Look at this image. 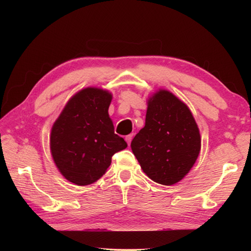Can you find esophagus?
<instances>
[{
	"mask_svg": "<svg viewBox=\"0 0 251 251\" xmlns=\"http://www.w3.org/2000/svg\"><path fill=\"white\" fill-rule=\"evenodd\" d=\"M133 137H134V135H133V134L127 135L126 137H125V141L127 142V144H128V145H130V142H131V139H133Z\"/></svg>",
	"mask_w": 251,
	"mask_h": 251,
	"instance_id": "esophagus-1",
	"label": "esophagus"
}]
</instances>
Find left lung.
Masks as SVG:
<instances>
[{
	"label": "left lung",
	"instance_id": "8db88e82",
	"mask_svg": "<svg viewBox=\"0 0 251 251\" xmlns=\"http://www.w3.org/2000/svg\"><path fill=\"white\" fill-rule=\"evenodd\" d=\"M130 147L151 180L171 186L180 181L196 163L201 138L188 106L161 88L148 97L145 126Z\"/></svg>",
	"mask_w": 251,
	"mask_h": 251
}]
</instances>
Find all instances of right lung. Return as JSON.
<instances>
[{
	"label": "right lung",
	"mask_w": 251,
	"mask_h": 251,
	"mask_svg": "<svg viewBox=\"0 0 251 251\" xmlns=\"http://www.w3.org/2000/svg\"><path fill=\"white\" fill-rule=\"evenodd\" d=\"M113 95L99 87L78 91L67 101L50 135V148L59 173L77 186L91 185L104 175L115 152L125 150L114 133L108 107Z\"/></svg>",
	"instance_id": "right-lung-1"
}]
</instances>
